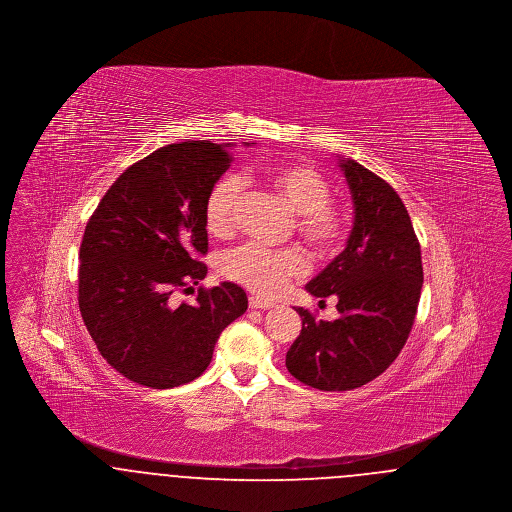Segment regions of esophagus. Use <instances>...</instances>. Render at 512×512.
<instances>
[{
  "label": "esophagus",
  "mask_w": 512,
  "mask_h": 512,
  "mask_svg": "<svg viewBox=\"0 0 512 512\" xmlns=\"http://www.w3.org/2000/svg\"><path fill=\"white\" fill-rule=\"evenodd\" d=\"M276 303L268 301V299H261L257 295H249V307L251 309H272Z\"/></svg>",
  "instance_id": "1"
}]
</instances>
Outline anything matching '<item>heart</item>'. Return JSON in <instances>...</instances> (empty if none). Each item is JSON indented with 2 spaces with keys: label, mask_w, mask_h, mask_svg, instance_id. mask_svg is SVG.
<instances>
[{
  "label": "heart",
  "mask_w": 512,
  "mask_h": 512,
  "mask_svg": "<svg viewBox=\"0 0 512 512\" xmlns=\"http://www.w3.org/2000/svg\"><path fill=\"white\" fill-rule=\"evenodd\" d=\"M268 190L278 195L293 213L297 236L317 255L332 259L340 253L349 234V209L332 197L326 174L307 161H290L270 167L263 174ZM244 199V184L236 176L213 182L203 201L205 228L215 238H226L236 228V217ZM226 278L259 295H276L286 284L307 272V259L299 247L270 249L265 245H238L220 259Z\"/></svg>",
  "instance_id": "obj_1"
}]
</instances>
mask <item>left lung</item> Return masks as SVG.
Listing matches in <instances>:
<instances>
[{"mask_svg":"<svg viewBox=\"0 0 512 512\" xmlns=\"http://www.w3.org/2000/svg\"><path fill=\"white\" fill-rule=\"evenodd\" d=\"M341 169L353 194L355 226L347 247L307 284L315 297H338L340 318L326 322L295 309L303 326L286 355L293 378L324 391L361 388L397 359L424 282L420 244L401 197L355 161Z\"/></svg>","mask_w":512,"mask_h":512,"instance_id":"1","label":"left lung"}]
</instances>
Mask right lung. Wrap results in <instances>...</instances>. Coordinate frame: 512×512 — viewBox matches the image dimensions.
Returning <instances> with one entry per match:
<instances>
[{
	"label": "right lung",
	"instance_id": "1",
	"mask_svg": "<svg viewBox=\"0 0 512 512\" xmlns=\"http://www.w3.org/2000/svg\"><path fill=\"white\" fill-rule=\"evenodd\" d=\"M230 163L228 144L159 147L122 172L86 224L80 315L101 357L140 386L167 390L201 376L220 332L247 309L232 282L174 301L207 274L203 201Z\"/></svg>",
	"mask_w": 512,
	"mask_h": 512
}]
</instances>
